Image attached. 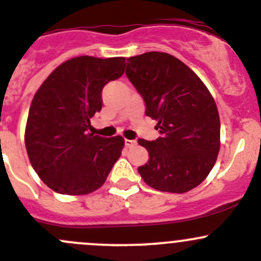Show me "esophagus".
<instances>
[{
  "instance_id": "34e87169",
  "label": "esophagus",
  "mask_w": 261,
  "mask_h": 261,
  "mask_svg": "<svg viewBox=\"0 0 261 261\" xmlns=\"http://www.w3.org/2000/svg\"><path fill=\"white\" fill-rule=\"evenodd\" d=\"M124 143H125V147H133L137 142L133 141V139H125Z\"/></svg>"
}]
</instances>
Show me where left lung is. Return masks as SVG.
<instances>
[{"label": "left lung", "instance_id": "1", "mask_svg": "<svg viewBox=\"0 0 261 261\" xmlns=\"http://www.w3.org/2000/svg\"><path fill=\"white\" fill-rule=\"evenodd\" d=\"M127 76L157 120L161 137L148 142L149 160L138 167L147 185L187 193L203 182L217 161L221 123L217 105L202 80L176 57L147 51L128 58Z\"/></svg>", "mask_w": 261, "mask_h": 261}]
</instances>
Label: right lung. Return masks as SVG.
<instances>
[{
    "label": "right lung",
    "instance_id": "1",
    "mask_svg": "<svg viewBox=\"0 0 261 261\" xmlns=\"http://www.w3.org/2000/svg\"><path fill=\"white\" fill-rule=\"evenodd\" d=\"M124 57H74L59 64L33 97L25 128L30 164L59 194L85 195L102 187L124 139L89 133L101 110L102 87L124 73Z\"/></svg>",
    "mask_w": 261,
    "mask_h": 261
}]
</instances>
